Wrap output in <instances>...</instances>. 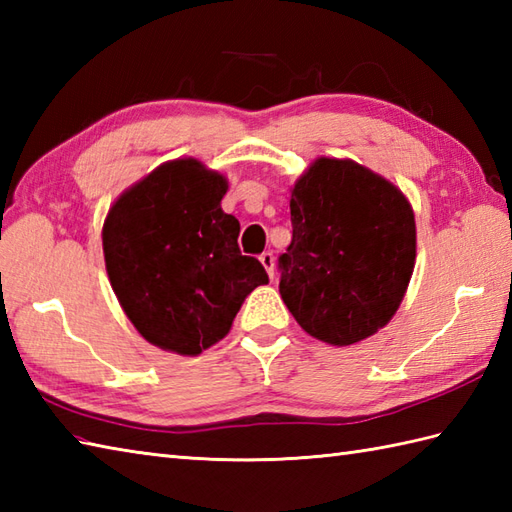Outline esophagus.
Segmentation results:
<instances>
[{"instance_id":"1","label":"esophagus","mask_w":512,"mask_h":512,"mask_svg":"<svg viewBox=\"0 0 512 512\" xmlns=\"http://www.w3.org/2000/svg\"><path fill=\"white\" fill-rule=\"evenodd\" d=\"M259 262H262V266L266 268L268 277L273 279V277H275V255L270 253V250H268V253H262V255H259Z\"/></svg>"}]
</instances>
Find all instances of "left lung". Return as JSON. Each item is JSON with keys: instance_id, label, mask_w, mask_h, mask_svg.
Segmentation results:
<instances>
[{"instance_id": "obj_1", "label": "left lung", "mask_w": 512, "mask_h": 512, "mask_svg": "<svg viewBox=\"0 0 512 512\" xmlns=\"http://www.w3.org/2000/svg\"><path fill=\"white\" fill-rule=\"evenodd\" d=\"M290 222L279 292L301 328L339 347L385 328L416 266L407 195L350 158L321 156L290 189Z\"/></svg>"}]
</instances>
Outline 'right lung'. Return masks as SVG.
Masks as SVG:
<instances>
[{
  "label": "right lung",
  "mask_w": 512,
  "mask_h": 512,
  "mask_svg": "<svg viewBox=\"0 0 512 512\" xmlns=\"http://www.w3.org/2000/svg\"><path fill=\"white\" fill-rule=\"evenodd\" d=\"M228 180L198 158L158 165L125 189L103 222L107 277L151 345L198 356L231 332L264 266L239 253V222L222 211Z\"/></svg>",
  "instance_id": "add662e5"
}]
</instances>
